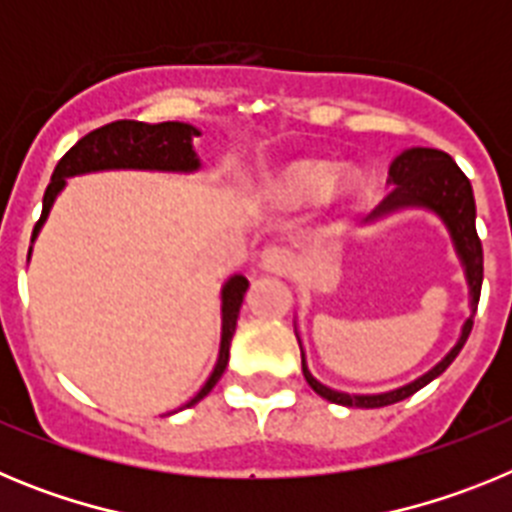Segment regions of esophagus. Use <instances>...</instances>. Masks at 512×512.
<instances>
[{"instance_id": "1", "label": "esophagus", "mask_w": 512, "mask_h": 512, "mask_svg": "<svg viewBox=\"0 0 512 512\" xmlns=\"http://www.w3.org/2000/svg\"><path fill=\"white\" fill-rule=\"evenodd\" d=\"M292 266V253L282 246H269L261 251L259 256V269L266 274H287Z\"/></svg>"}]
</instances>
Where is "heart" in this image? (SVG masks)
Listing matches in <instances>:
<instances>
[{
    "label": "heart",
    "instance_id": "obj_1",
    "mask_svg": "<svg viewBox=\"0 0 512 512\" xmlns=\"http://www.w3.org/2000/svg\"><path fill=\"white\" fill-rule=\"evenodd\" d=\"M364 187V176L351 166L328 174V166L318 161H295L269 176L266 200L279 210H297L310 202H343L351 200Z\"/></svg>",
    "mask_w": 512,
    "mask_h": 512
}]
</instances>
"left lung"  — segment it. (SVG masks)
Wrapping results in <instances>:
<instances>
[{
  "label": "left lung",
  "mask_w": 512,
  "mask_h": 512,
  "mask_svg": "<svg viewBox=\"0 0 512 512\" xmlns=\"http://www.w3.org/2000/svg\"><path fill=\"white\" fill-rule=\"evenodd\" d=\"M390 182L395 184V189L366 215L364 225H374L384 220V217L405 210H423L436 215L443 223V228H446V233H449L456 259H459L461 269H464V279H467L469 287V318L461 325L459 338L449 348V354L443 356L436 366H431L428 372L415 377L413 382L395 387V390L374 392V395H356V392L351 395V392L333 390V387L312 377L310 369H307L305 351H302L300 333H297L295 325V336L302 351V374H305L307 384L323 400L336 402V405H343V408H384V405H392V402H400L405 397L415 395L418 390H423L425 384L441 377L449 369L451 361L459 356L461 346L467 343L469 333H472L474 312H477L479 292H482L485 266H482V243H479L477 225H474L477 223V205H474L472 184L464 176V171L454 164V158L449 153L438 151V148H405L390 164Z\"/></svg>",
  "instance_id": "obj_1"
}]
</instances>
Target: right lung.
Masks as SVG:
<instances>
[{"instance_id":"right-lung-1","label":"right lung","mask_w":512,"mask_h":512,"mask_svg":"<svg viewBox=\"0 0 512 512\" xmlns=\"http://www.w3.org/2000/svg\"><path fill=\"white\" fill-rule=\"evenodd\" d=\"M202 130L189 125V122H161V125H148V122L120 120L112 125L94 130L71 148L66 156L58 161L56 171L51 176V184L43 194V212L33 230V243L43 230L45 220L51 215L53 202L58 194L66 189V179L71 176L97 174V171H164V174H194L202 169V161L194 151V138H200ZM30 243V253H33ZM27 253V259H30ZM248 279L243 274H233L225 279L220 289V351H217L215 369L210 372L202 390L184 402L182 408H192L202 397L210 395V390L223 377L225 366L230 359V341H233L238 312L246 300ZM179 410H171L166 415H174Z\"/></svg>"}]
</instances>
